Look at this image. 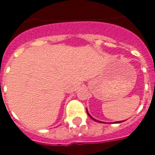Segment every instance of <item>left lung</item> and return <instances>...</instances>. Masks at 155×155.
<instances>
[{
	"label": "left lung",
	"instance_id": "obj_1",
	"mask_svg": "<svg viewBox=\"0 0 155 155\" xmlns=\"http://www.w3.org/2000/svg\"><path fill=\"white\" fill-rule=\"evenodd\" d=\"M87 114H88V116L90 117L91 119H92V120H94V121H96V122H99V123H100V122H101V123H103V122H101V121H99V120H97L96 119H94V118H93V117L91 116L90 114H89V113H88V110H87ZM122 122H123V121H117V122H114V123H115V124H119V123H122Z\"/></svg>",
	"mask_w": 155,
	"mask_h": 155
}]
</instances>
